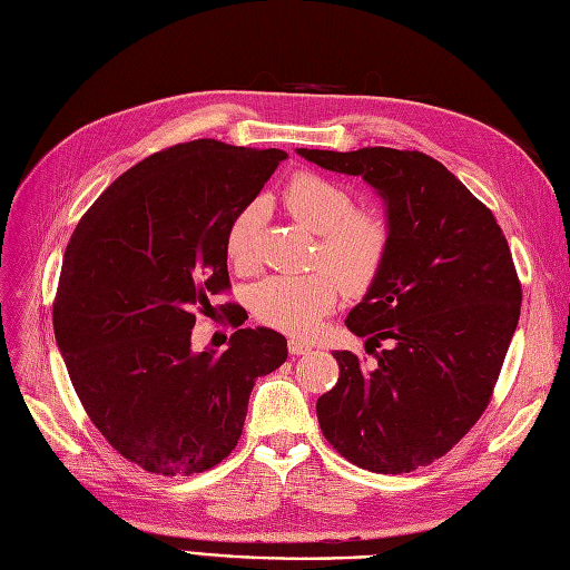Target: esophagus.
Segmentation results:
<instances>
[{"instance_id":"34e87169","label":"esophagus","mask_w":570,"mask_h":570,"mask_svg":"<svg viewBox=\"0 0 570 570\" xmlns=\"http://www.w3.org/2000/svg\"><path fill=\"white\" fill-rule=\"evenodd\" d=\"M308 352H312V344H308V342H302L297 337L289 340V354L302 356V354H308Z\"/></svg>"}]
</instances>
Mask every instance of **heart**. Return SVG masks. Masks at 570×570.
Instances as JSON below:
<instances>
[{
    "label": "heart",
    "mask_w": 570,
    "mask_h": 570,
    "mask_svg": "<svg viewBox=\"0 0 570 570\" xmlns=\"http://www.w3.org/2000/svg\"><path fill=\"white\" fill-rule=\"evenodd\" d=\"M285 212L316 233L312 264L316 271L304 275H273L252 292L254 316L287 335H314L323 318L342 297V287L361 295L381 275L390 254V220L373 206H354L344 185L299 170L281 189ZM258 212L247 206L226 230L228 264L247 273L254 268V233Z\"/></svg>",
    "instance_id": "1"
}]
</instances>
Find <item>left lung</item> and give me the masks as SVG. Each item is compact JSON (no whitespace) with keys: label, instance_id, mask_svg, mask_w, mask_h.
<instances>
[{"label":"left lung","instance_id":"left-lung-1","mask_svg":"<svg viewBox=\"0 0 570 570\" xmlns=\"http://www.w3.org/2000/svg\"><path fill=\"white\" fill-rule=\"evenodd\" d=\"M361 176L387 204L390 254L350 316L364 366L335 352L337 385L318 396L333 450L373 473H411L444 456L488 409L521 316V281L492 212L423 151L297 149Z\"/></svg>","mask_w":570,"mask_h":570}]
</instances>
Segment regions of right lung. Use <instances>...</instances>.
I'll list each match as a JSON object with an SVG mask.
<instances>
[{"label": "right lung", "instance_id": "right-lung-1", "mask_svg": "<svg viewBox=\"0 0 570 570\" xmlns=\"http://www.w3.org/2000/svg\"><path fill=\"white\" fill-rule=\"evenodd\" d=\"M283 159L281 149L218 140L154 151L99 195L68 239L51 308L68 377L99 433L147 473L214 469L243 435L256 377L285 364L287 340L239 327V308L226 352L189 350L209 297L230 289V220Z\"/></svg>", "mask_w": 570, "mask_h": 570}]
</instances>
